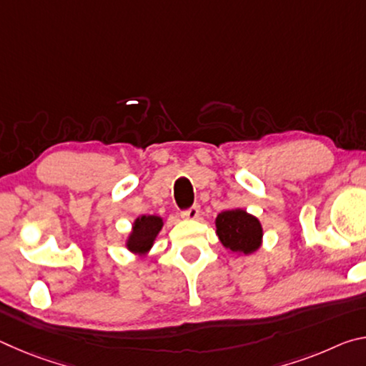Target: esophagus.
Masks as SVG:
<instances>
[{"label": "esophagus", "mask_w": 366, "mask_h": 366, "mask_svg": "<svg viewBox=\"0 0 366 366\" xmlns=\"http://www.w3.org/2000/svg\"><path fill=\"white\" fill-rule=\"evenodd\" d=\"M181 216H182L184 219L194 221V219L198 218V216H200V207L195 205V207H192V208H189V209H185V212L181 213Z\"/></svg>", "instance_id": "34e87169"}]
</instances>
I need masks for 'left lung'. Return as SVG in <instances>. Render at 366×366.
<instances>
[{
	"label": "left lung",
	"instance_id": "1",
	"mask_svg": "<svg viewBox=\"0 0 366 366\" xmlns=\"http://www.w3.org/2000/svg\"><path fill=\"white\" fill-rule=\"evenodd\" d=\"M216 235L222 247L237 255H252L263 245V226L247 209L222 212L214 219Z\"/></svg>",
	"mask_w": 366,
	"mask_h": 366
}]
</instances>
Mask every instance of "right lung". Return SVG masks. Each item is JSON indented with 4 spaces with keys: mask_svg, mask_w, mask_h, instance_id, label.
Instances as JSON below:
<instances>
[{
    "mask_svg": "<svg viewBox=\"0 0 366 366\" xmlns=\"http://www.w3.org/2000/svg\"><path fill=\"white\" fill-rule=\"evenodd\" d=\"M163 218L154 214H144L135 218L132 222L131 232L126 237V249L134 253L135 257L144 258L152 252L154 240L163 229Z\"/></svg>",
    "mask_w": 366,
    "mask_h": 366,
    "instance_id": "right-lung-1",
    "label": "right lung"
}]
</instances>
